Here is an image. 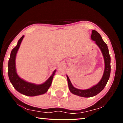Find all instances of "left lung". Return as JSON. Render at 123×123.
<instances>
[{"instance_id":"left-lung-1","label":"left lung","mask_w":123,"mask_h":123,"mask_svg":"<svg viewBox=\"0 0 123 123\" xmlns=\"http://www.w3.org/2000/svg\"><path fill=\"white\" fill-rule=\"evenodd\" d=\"M91 39L93 41H95L96 44L99 47L102 54H103L104 59L105 69H104L103 75L100 81L98 82V84H97L96 85L90 88L87 89H79L75 88L73 86L69 78L67 75L68 87H69L70 92L75 95L85 98L95 96L100 92L106 85L110 78V73H111V64H110L111 63V57H110L109 49H108L107 44L103 40L101 35L95 30H92Z\"/></svg>"}]
</instances>
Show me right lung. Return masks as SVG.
Segmentation results:
<instances>
[{
  "label": "right lung",
  "mask_w": 123,
  "mask_h": 123,
  "mask_svg": "<svg viewBox=\"0 0 123 123\" xmlns=\"http://www.w3.org/2000/svg\"><path fill=\"white\" fill-rule=\"evenodd\" d=\"M24 36H23L18 41L16 46L12 50L8 63V75L10 81L14 88L21 94L26 96L34 97L43 94L47 92L51 85L56 70L49 78L42 84L36 85L27 82L20 78L17 74L16 68V57Z\"/></svg>",
  "instance_id": "obj_1"
}]
</instances>
